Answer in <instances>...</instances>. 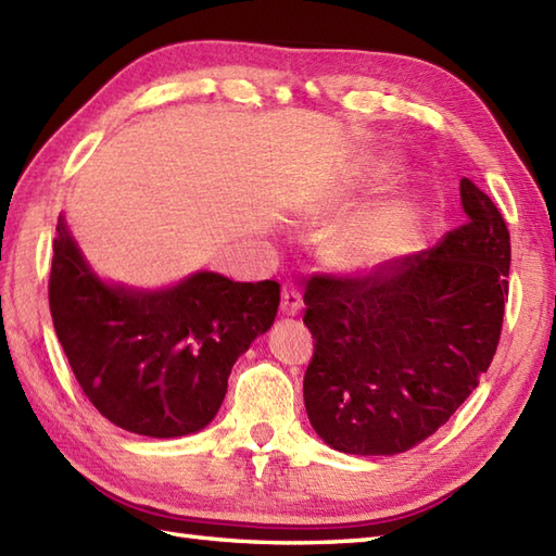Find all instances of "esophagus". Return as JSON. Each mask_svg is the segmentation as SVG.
<instances>
[{"mask_svg":"<svg viewBox=\"0 0 556 556\" xmlns=\"http://www.w3.org/2000/svg\"><path fill=\"white\" fill-rule=\"evenodd\" d=\"M301 307H303L301 291L295 289L293 283H283V287H281V313L293 317V315L301 313Z\"/></svg>","mask_w":556,"mask_h":556,"instance_id":"34e87169","label":"esophagus"}]
</instances>
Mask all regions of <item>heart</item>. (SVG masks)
Masks as SVG:
<instances>
[{
	"instance_id": "1",
	"label": "heart",
	"mask_w": 556,
	"mask_h": 556,
	"mask_svg": "<svg viewBox=\"0 0 556 556\" xmlns=\"http://www.w3.org/2000/svg\"><path fill=\"white\" fill-rule=\"evenodd\" d=\"M419 205L407 193H395L351 217L333 237V257L345 269H371L405 247L417 223Z\"/></svg>"
}]
</instances>
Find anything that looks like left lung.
Here are the masks:
<instances>
[{"mask_svg": "<svg viewBox=\"0 0 556 556\" xmlns=\"http://www.w3.org/2000/svg\"><path fill=\"white\" fill-rule=\"evenodd\" d=\"M467 223L431 251L367 275H315V339L303 397L309 424L348 455H397L433 435L479 386L509 295V229L488 193L459 182Z\"/></svg>", "mask_w": 556, "mask_h": 556, "instance_id": "left-lung-1", "label": "left lung"}]
</instances>
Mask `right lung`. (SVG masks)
Masks as SVG:
<instances>
[{"label":"right lung","mask_w":556,"mask_h":556,"mask_svg":"<svg viewBox=\"0 0 556 556\" xmlns=\"http://www.w3.org/2000/svg\"><path fill=\"white\" fill-rule=\"evenodd\" d=\"M49 309L71 369L103 417L149 438L205 429L237 357L277 317L279 283L197 273L167 289L103 281L59 217Z\"/></svg>","instance_id":"1"}]
</instances>
